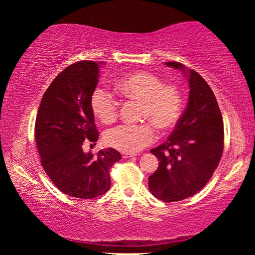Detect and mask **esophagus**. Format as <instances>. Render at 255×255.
<instances>
[{
	"mask_svg": "<svg viewBox=\"0 0 255 255\" xmlns=\"http://www.w3.org/2000/svg\"><path fill=\"white\" fill-rule=\"evenodd\" d=\"M133 156H136L135 154H130V153H124L123 154V157L124 158H130V157H133Z\"/></svg>",
	"mask_w": 255,
	"mask_h": 255,
	"instance_id": "34e87169",
	"label": "esophagus"
}]
</instances>
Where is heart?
Segmentation results:
<instances>
[{
	"label": "heart",
	"instance_id": "heart-1",
	"mask_svg": "<svg viewBox=\"0 0 255 255\" xmlns=\"http://www.w3.org/2000/svg\"><path fill=\"white\" fill-rule=\"evenodd\" d=\"M116 89L125 98L143 103L141 117L162 131L170 130L178 124L183 107V97L178 86L164 84L162 79L150 73L135 72L123 77ZM91 108L101 123L110 124L117 118L119 101L114 94L98 86L92 93ZM155 137L156 132L151 124L120 125L105 133L107 145L130 154L152 144Z\"/></svg>",
	"mask_w": 255,
	"mask_h": 255
}]
</instances>
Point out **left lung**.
I'll return each mask as SVG.
<instances>
[{
  "mask_svg": "<svg viewBox=\"0 0 255 255\" xmlns=\"http://www.w3.org/2000/svg\"><path fill=\"white\" fill-rule=\"evenodd\" d=\"M165 65L188 77L189 100L170 137L150 149L159 163L148 178V188L158 199L173 202L196 195L210 180L223 155L224 124L207 82L178 62Z\"/></svg>",
  "mask_w": 255,
  "mask_h": 255,
  "instance_id": "8db88e82",
  "label": "left lung"
}]
</instances>
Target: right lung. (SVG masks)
Listing matches in <instances>:
<instances>
[{
	"label": "right lung",
	"instance_id": "obj_1",
	"mask_svg": "<svg viewBox=\"0 0 255 255\" xmlns=\"http://www.w3.org/2000/svg\"><path fill=\"white\" fill-rule=\"evenodd\" d=\"M102 62H77L60 72L42 96L34 138L41 165L60 191L90 199L110 188V169L122 159L114 148L99 150L97 156L83 150L84 141L99 138L91 97L99 82Z\"/></svg>",
	"mask_w": 255,
	"mask_h": 255
}]
</instances>
